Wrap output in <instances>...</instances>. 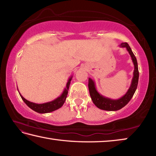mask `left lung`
Listing matches in <instances>:
<instances>
[{
  "instance_id": "obj_1",
  "label": "left lung",
  "mask_w": 156,
  "mask_h": 156,
  "mask_svg": "<svg viewBox=\"0 0 156 156\" xmlns=\"http://www.w3.org/2000/svg\"><path fill=\"white\" fill-rule=\"evenodd\" d=\"M120 47L126 49L129 54H130L132 61L134 65V71H133V76L132 78L131 83L130 87L126 91V93L120 98L113 100L109 98L105 97L102 95L100 94L98 91H97L95 85L94 81L91 78H89V91L90 94V96L91 98L92 101L96 106L99 108L100 109L105 110V111H118L122 109L128 104V102L130 101L131 99L133 97L134 93L138 87V78H139V72L138 67V62H137L136 58L135 55L133 54V51L129 47L127 43H122L120 44Z\"/></svg>"
}]
</instances>
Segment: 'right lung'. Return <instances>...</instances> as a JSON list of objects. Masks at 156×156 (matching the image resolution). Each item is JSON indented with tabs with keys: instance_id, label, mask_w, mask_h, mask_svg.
I'll return each mask as SVG.
<instances>
[{
	"instance_id": "obj_1",
	"label": "right lung",
	"mask_w": 156,
	"mask_h": 156,
	"mask_svg": "<svg viewBox=\"0 0 156 156\" xmlns=\"http://www.w3.org/2000/svg\"><path fill=\"white\" fill-rule=\"evenodd\" d=\"M72 77L73 76H72L69 78L67 85H66V87L65 88L62 94L60 95V96L58 97L57 98L52 100V101L45 102V103H43V104H37L26 100L25 98H23L22 96H21L20 92H19V94L21 97V98H22L23 101L25 102V103L27 105L30 109L35 111L36 112H38L39 113H47L52 112H54V111H56L58 109H59V108L61 107L63 105V104L65 103L66 98H67V96L68 94V90H69V88L70 83L72 79Z\"/></svg>"
}]
</instances>
